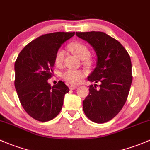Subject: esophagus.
Returning a JSON list of instances; mask_svg holds the SVG:
<instances>
[{"mask_svg":"<svg viewBox=\"0 0 150 150\" xmlns=\"http://www.w3.org/2000/svg\"><path fill=\"white\" fill-rule=\"evenodd\" d=\"M77 88H78V86H70V88L71 90H75V89H77Z\"/></svg>","mask_w":150,"mask_h":150,"instance_id":"obj_1","label":"esophagus"}]
</instances>
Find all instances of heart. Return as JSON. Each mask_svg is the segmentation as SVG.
Here are the masks:
<instances>
[{"label": "heart", "instance_id": "heart-1", "mask_svg": "<svg viewBox=\"0 0 150 150\" xmlns=\"http://www.w3.org/2000/svg\"><path fill=\"white\" fill-rule=\"evenodd\" d=\"M70 51L75 56L83 60V64L90 66L92 64V59L89 57L90 51L88 47L81 42H72L68 45ZM64 57V52L62 49L57 51L54 57L55 64L60 66L62 64ZM85 73L80 70H67L62 74V78L69 84H77L84 78Z\"/></svg>", "mask_w": 150, "mask_h": 150}]
</instances>
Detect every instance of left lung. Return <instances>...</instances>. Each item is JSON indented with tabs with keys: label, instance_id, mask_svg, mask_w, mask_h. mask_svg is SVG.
<instances>
[{
	"label": "left lung",
	"instance_id": "obj_1",
	"mask_svg": "<svg viewBox=\"0 0 150 150\" xmlns=\"http://www.w3.org/2000/svg\"><path fill=\"white\" fill-rule=\"evenodd\" d=\"M75 34L93 47L97 55L95 70L88 78L96 84L89 86L83 111L91 121L103 124L114 118L127 101L132 82L130 56L120 42L104 32Z\"/></svg>",
	"mask_w": 150,
	"mask_h": 150
}]
</instances>
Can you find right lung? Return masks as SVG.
Returning <instances> with one entry per match:
<instances>
[{
	"instance_id": "add662e5",
	"label": "right lung",
	"mask_w": 150,
	"mask_h": 150,
	"mask_svg": "<svg viewBox=\"0 0 150 150\" xmlns=\"http://www.w3.org/2000/svg\"><path fill=\"white\" fill-rule=\"evenodd\" d=\"M75 32H54L42 35L28 44L15 62V88L21 105L36 120L48 121L60 112L69 88L59 81L52 87L57 51Z\"/></svg>"
}]
</instances>
